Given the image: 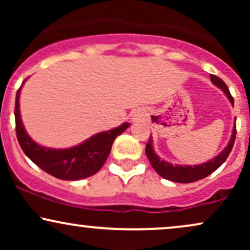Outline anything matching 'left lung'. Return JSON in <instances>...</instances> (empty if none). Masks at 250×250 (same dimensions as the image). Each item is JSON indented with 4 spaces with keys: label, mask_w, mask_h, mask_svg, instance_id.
<instances>
[{
    "label": "left lung",
    "mask_w": 250,
    "mask_h": 250,
    "mask_svg": "<svg viewBox=\"0 0 250 250\" xmlns=\"http://www.w3.org/2000/svg\"><path fill=\"white\" fill-rule=\"evenodd\" d=\"M210 80L214 85H216L217 88H220L221 90L226 94V96L228 97L231 105H234V99L233 96L230 95V93H229V89L226 85V83L223 82L220 77L215 75H210ZM235 135H236V123L234 122L230 140H229L228 145L226 146L225 149L211 160H209L207 162L201 163V165H173V163L165 161V160L161 159L159 155L155 153L151 136L149 137V141L147 143V146H146V155H147L149 162L153 166L155 171H156L160 176L163 177V179L173 181V182L177 183H191L195 182V181H199L207 177L208 175H210L213 171L216 170V169L226 161L227 157L230 154L231 149H233L235 142Z\"/></svg>",
    "instance_id": "obj_1"
}]
</instances>
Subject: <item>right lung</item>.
Masks as SVG:
<instances>
[{"mask_svg":"<svg viewBox=\"0 0 250 250\" xmlns=\"http://www.w3.org/2000/svg\"><path fill=\"white\" fill-rule=\"evenodd\" d=\"M22 85L16 93L15 122L16 135L23 153L45 173L60 180L76 181L87 179L96 174L107 161L111 146L119 135L127 129L130 123L125 122L119 127L93 135L80 145L70 148L54 149L39 145L25 131L20 113V94Z\"/></svg>","mask_w":250,"mask_h":250,"instance_id":"1","label":"right lung"}]
</instances>
